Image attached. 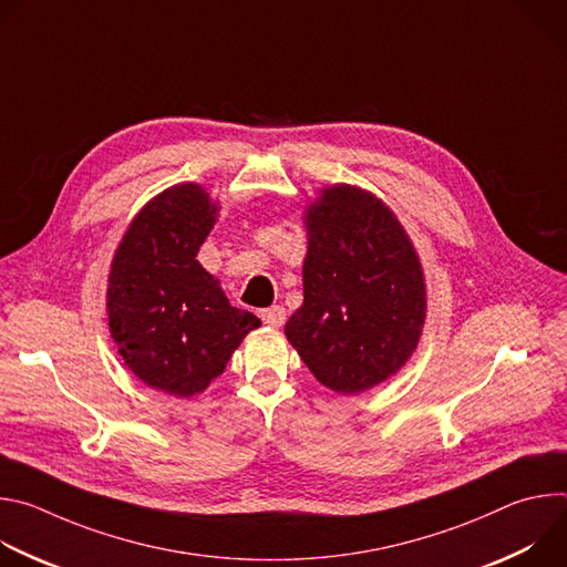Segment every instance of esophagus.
I'll return each instance as SVG.
<instances>
[{
	"mask_svg": "<svg viewBox=\"0 0 567 567\" xmlns=\"http://www.w3.org/2000/svg\"><path fill=\"white\" fill-rule=\"evenodd\" d=\"M285 318H287V311L282 305H274L269 309H262V320L267 322L269 328H282L285 326Z\"/></svg>",
	"mask_w": 567,
	"mask_h": 567,
	"instance_id": "1",
	"label": "esophagus"
}]
</instances>
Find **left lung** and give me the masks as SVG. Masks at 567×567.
Returning a JSON list of instances; mask_svg holds the SVG:
<instances>
[{
  "instance_id": "left-lung-1",
  "label": "left lung",
  "mask_w": 567,
  "mask_h": 567,
  "mask_svg": "<svg viewBox=\"0 0 567 567\" xmlns=\"http://www.w3.org/2000/svg\"><path fill=\"white\" fill-rule=\"evenodd\" d=\"M302 221V305L285 337L322 385L365 392L420 346L429 305L420 256L392 208L359 186L320 188Z\"/></svg>"
}]
</instances>
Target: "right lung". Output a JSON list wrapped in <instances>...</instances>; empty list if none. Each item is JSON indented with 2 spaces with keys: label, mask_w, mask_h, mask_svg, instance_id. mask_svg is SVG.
Instances as JSON below:
<instances>
[{
  "label": "right lung",
  "mask_w": 567,
  "mask_h": 567,
  "mask_svg": "<svg viewBox=\"0 0 567 567\" xmlns=\"http://www.w3.org/2000/svg\"><path fill=\"white\" fill-rule=\"evenodd\" d=\"M219 202L186 182L154 195L130 221L107 276L110 337L145 385L190 399L217 379L262 322L228 302L199 260Z\"/></svg>",
  "instance_id": "obj_1"
}]
</instances>
